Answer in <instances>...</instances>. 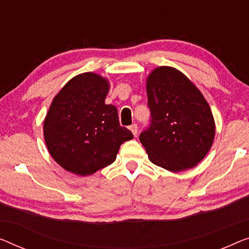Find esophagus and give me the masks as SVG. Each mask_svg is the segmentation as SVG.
Here are the masks:
<instances>
[{
    "label": "esophagus",
    "instance_id": "34e87169",
    "mask_svg": "<svg viewBox=\"0 0 249 249\" xmlns=\"http://www.w3.org/2000/svg\"><path fill=\"white\" fill-rule=\"evenodd\" d=\"M129 129H131V132L134 135H136L137 134V131H139V128H137V125L136 124H132L131 126H129Z\"/></svg>",
    "mask_w": 249,
    "mask_h": 249
}]
</instances>
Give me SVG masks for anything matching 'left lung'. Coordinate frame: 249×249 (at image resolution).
<instances>
[{
  "label": "left lung",
  "instance_id": "8db88e82",
  "mask_svg": "<svg viewBox=\"0 0 249 249\" xmlns=\"http://www.w3.org/2000/svg\"><path fill=\"white\" fill-rule=\"evenodd\" d=\"M151 123L140 134L148 159L172 172L196 166L214 139L213 113L201 92L172 67L155 68L146 80Z\"/></svg>",
  "mask_w": 249,
  "mask_h": 249
}]
</instances>
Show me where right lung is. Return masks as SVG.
I'll use <instances>...</instances> for the list:
<instances>
[{"label":"right lung","mask_w":249,"mask_h":249,"mask_svg":"<svg viewBox=\"0 0 249 249\" xmlns=\"http://www.w3.org/2000/svg\"><path fill=\"white\" fill-rule=\"evenodd\" d=\"M108 80L94 72L73 77L55 95L43 122L53 160L67 171L89 176L116 159L122 143L133 139L120 125L117 108L106 105Z\"/></svg>","instance_id":"1"}]
</instances>
